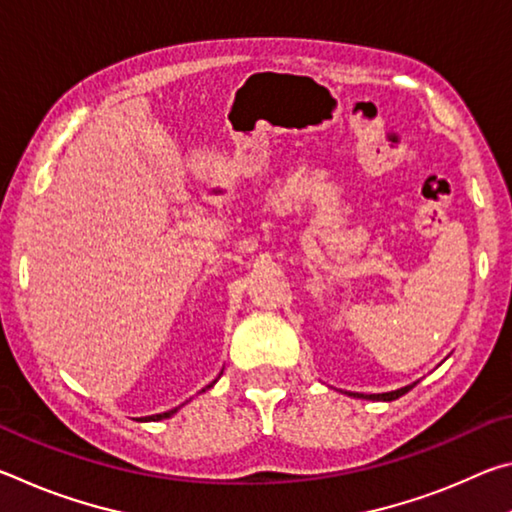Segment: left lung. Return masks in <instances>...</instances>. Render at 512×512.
<instances>
[{
	"label": "left lung",
	"mask_w": 512,
	"mask_h": 512,
	"mask_svg": "<svg viewBox=\"0 0 512 512\" xmlns=\"http://www.w3.org/2000/svg\"><path fill=\"white\" fill-rule=\"evenodd\" d=\"M415 384H418V381H415ZM415 384L404 386V388H397V391H391V393H379V395H363V393H357L354 397H363V400H384V402H391V400H397V397H402L404 393H409Z\"/></svg>",
	"instance_id": "1"
}]
</instances>
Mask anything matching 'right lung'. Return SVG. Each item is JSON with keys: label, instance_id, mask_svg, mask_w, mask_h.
<instances>
[{"label": "right lung", "instance_id": "right-lung-1", "mask_svg": "<svg viewBox=\"0 0 512 512\" xmlns=\"http://www.w3.org/2000/svg\"><path fill=\"white\" fill-rule=\"evenodd\" d=\"M216 381V379H214ZM214 381H212V384L210 386H205V388H212L214 386ZM205 388H203V391H205ZM180 409V406H176V409H171V411H164V413H158V415H149V418H146V420H162V418H169V415H173V413H176Z\"/></svg>", "mask_w": 512, "mask_h": 512}]
</instances>
